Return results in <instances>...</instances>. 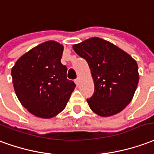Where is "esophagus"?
Segmentation results:
<instances>
[{"instance_id": "esophagus-1", "label": "esophagus", "mask_w": 154, "mask_h": 154, "mask_svg": "<svg viewBox=\"0 0 154 154\" xmlns=\"http://www.w3.org/2000/svg\"><path fill=\"white\" fill-rule=\"evenodd\" d=\"M75 84H76V85H77V86H78L79 85V79H76L75 80Z\"/></svg>"}]
</instances>
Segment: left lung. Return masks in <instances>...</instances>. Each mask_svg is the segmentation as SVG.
Returning a JSON list of instances; mask_svg holds the SVG:
<instances>
[{
    "label": "left lung",
    "mask_w": 154,
    "mask_h": 154,
    "mask_svg": "<svg viewBox=\"0 0 154 154\" xmlns=\"http://www.w3.org/2000/svg\"><path fill=\"white\" fill-rule=\"evenodd\" d=\"M87 60L94 83V94L87 99L91 110L106 117L121 112L131 103L139 83L138 64L112 42L94 37L73 45Z\"/></svg>",
    "instance_id": "obj_1"
}]
</instances>
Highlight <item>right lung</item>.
Masks as SVG:
<instances>
[{
    "label": "right lung",
    "mask_w": 154,
    "mask_h": 154,
    "mask_svg": "<svg viewBox=\"0 0 154 154\" xmlns=\"http://www.w3.org/2000/svg\"><path fill=\"white\" fill-rule=\"evenodd\" d=\"M63 50L57 42H45L23 54L11 69L18 99L38 117L49 119L61 112L76 87L60 62Z\"/></svg>",
    "instance_id": "1"
}]
</instances>
